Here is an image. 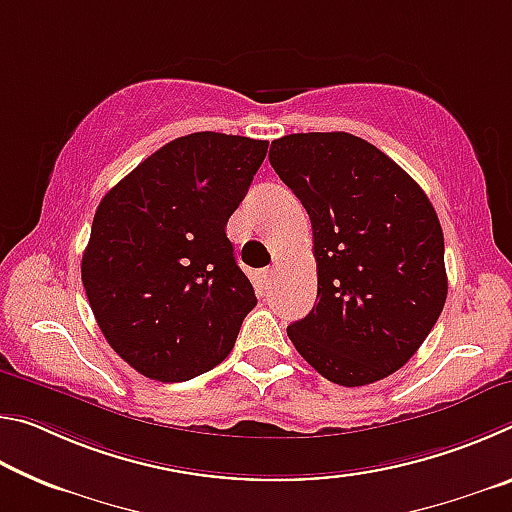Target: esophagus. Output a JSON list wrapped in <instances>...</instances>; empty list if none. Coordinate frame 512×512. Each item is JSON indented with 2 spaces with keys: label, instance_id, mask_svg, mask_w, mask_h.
Wrapping results in <instances>:
<instances>
[{
  "label": "esophagus",
  "instance_id": "1",
  "mask_svg": "<svg viewBox=\"0 0 512 512\" xmlns=\"http://www.w3.org/2000/svg\"><path fill=\"white\" fill-rule=\"evenodd\" d=\"M273 277H275V268H264L262 275H259V282H262L264 289L273 282Z\"/></svg>",
  "mask_w": 512,
  "mask_h": 512
}]
</instances>
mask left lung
I'll return each instance as SVG.
<instances>
[{
	"label": "left lung",
	"instance_id": "8db88e82",
	"mask_svg": "<svg viewBox=\"0 0 512 512\" xmlns=\"http://www.w3.org/2000/svg\"><path fill=\"white\" fill-rule=\"evenodd\" d=\"M271 167L314 230L316 305L287 327L311 368L366 386L409 361L447 300L445 239L422 187L350 133L273 140Z\"/></svg>",
	"mask_w": 512,
	"mask_h": 512
}]
</instances>
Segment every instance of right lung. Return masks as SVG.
<instances>
[{"instance_id":"right-lung-1","label":"right lung","mask_w":512,"mask_h":512,"mask_svg":"<svg viewBox=\"0 0 512 512\" xmlns=\"http://www.w3.org/2000/svg\"><path fill=\"white\" fill-rule=\"evenodd\" d=\"M266 151L239 135L178 137L99 203L81 280L110 348L140 375L187 381L235 348L257 298L225 225Z\"/></svg>"}]
</instances>
